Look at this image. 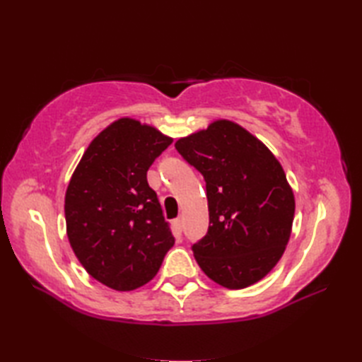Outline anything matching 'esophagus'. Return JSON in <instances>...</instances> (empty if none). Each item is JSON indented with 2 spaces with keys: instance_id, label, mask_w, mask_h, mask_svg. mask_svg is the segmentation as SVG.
I'll use <instances>...</instances> for the list:
<instances>
[{
  "instance_id": "34e87169",
  "label": "esophagus",
  "mask_w": 362,
  "mask_h": 362,
  "mask_svg": "<svg viewBox=\"0 0 362 362\" xmlns=\"http://www.w3.org/2000/svg\"><path fill=\"white\" fill-rule=\"evenodd\" d=\"M174 224H175V227H177V228L182 230V228H183V216H179V218H177V219L174 221Z\"/></svg>"
}]
</instances>
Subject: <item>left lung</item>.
Here are the masks:
<instances>
[{
  "label": "left lung",
  "instance_id": "obj_1",
  "mask_svg": "<svg viewBox=\"0 0 362 362\" xmlns=\"http://www.w3.org/2000/svg\"><path fill=\"white\" fill-rule=\"evenodd\" d=\"M175 149L206 183L210 226L193 245L197 264L228 289L264 279L286 249L296 211L280 161L228 119L180 138Z\"/></svg>",
  "mask_w": 362,
  "mask_h": 362
}]
</instances>
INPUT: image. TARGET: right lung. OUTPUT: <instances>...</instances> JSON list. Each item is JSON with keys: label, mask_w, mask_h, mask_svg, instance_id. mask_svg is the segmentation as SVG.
<instances>
[{"label": "right lung", "mask_w": 362, "mask_h": 362, "mask_svg": "<svg viewBox=\"0 0 362 362\" xmlns=\"http://www.w3.org/2000/svg\"><path fill=\"white\" fill-rule=\"evenodd\" d=\"M173 143L156 127L121 118L74 169L65 194L66 235L86 271L115 291L151 281L174 245L148 169Z\"/></svg>", "instance_id": "obj_1"}]
</instances>
